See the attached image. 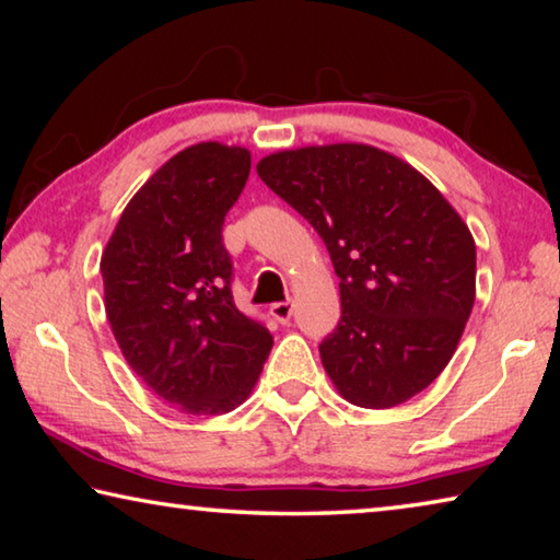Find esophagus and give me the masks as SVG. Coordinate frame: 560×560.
<instances>
[{"instance_id": "obj_1", "label": "esophagus", "mask_w": 560, "mask_h": 560, "mask_svg": "<svg viewBox=\"0 0 560 560\" xmlns=\"http://www.w3.org/2000/svg\"><path fill=\"white\" fill-rule=\"evenodd\" d=\"M269 314L279 320V324H289L291 316H293V301H279V303H271Z\"/></svg>"}]
</instances>
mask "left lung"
Instances as JSON below:
<instances>
[{
    "instance_id": "8db88e82",
    "label": "left lung",
    "mask_w": 560,
    "mask_h": 560,
    "mask_svg": "<svg viewBox=\"0 0 560 560\" xmlns=\"http://www.w3.org/2000/svg\"><path fill=\"white\" fill-rule=\"evenodd\" d=\"M257 173L320 234L340 279V320L318 346L336 390L368 410L422 393L477 293V246L457 210L410 163L363 143L281 150Z\"/></svg>"
}]
</instances>
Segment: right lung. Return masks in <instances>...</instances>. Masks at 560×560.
<instances>
[{"mask_svg":"<svg viewBox=\"0 0 560 560\" xmlns=\"http://www.w3.org/2000/svg\"><path fill=\"white\" fill-rule=\"evenodd\" d=\"M252 155L240 145L179 150L132 195L101 257L106 316L122 358L187 415L240 407L273 338L232 299L222 224Z\"/></svg>","mask_w":560,"mask_h":560,"instance_id":"right-lung-1","label":"right lung"}]
</instances>
